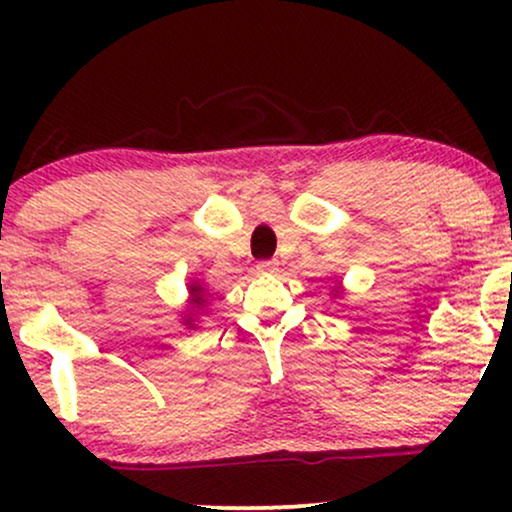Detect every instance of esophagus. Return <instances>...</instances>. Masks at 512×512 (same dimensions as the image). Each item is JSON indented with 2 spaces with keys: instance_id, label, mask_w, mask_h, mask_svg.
Wrapping results in <instances>:
<instances>
[{
  "instance_id": "34e87169",
  "label": "esophagus",
  "mask_w": 512,
  "mask_h": 512,
  "mask_svg": "<svg viewBox=\"0 0 512 512\" xmlns=\"http://www.w3.org/2000/svg\"><path fill=\"white\" fill-rule=\"evenodd\" d=\"M257 269H260L262 274H272V272H276V262H272V260H264V262L257 264Z\"/></svg>"
}]
</instances>
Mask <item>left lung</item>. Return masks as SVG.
Here are the masks:
<instances>
[{"label":"left lung","mask_w":512,"mask_h":512,"mask_svg":"<svg viewBox=\"0 0 512 512\" xmlns=\"http://www.w3.org/2000/svg\"><path fill=\"white\" fill-rule=\"evenodd\" d=\"M339 293H342V284L334 286V296H339Z\"/></svg>","instance_id":"8db88e82"}]
</instances>
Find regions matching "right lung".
<instances>
[{"mask_svg": "<svg viewBox=\"0 0 512 512\" xmlns=\"http://www.w3.org/2000/svg\"><path fill=\"white\" fill-rule=\"evenodd\" d=\"M187 293H190V298H187V310H182L180 320H182V325L187 327V330H195L199 313H204V310H207L209 291H207V286L202 284V281L192 279L190 284H187Z\"/></svg>", "mask_w": 512, "mask_h": 512, "instance_id": "right-lung-1", "label": "right lung"}]
</instances>
